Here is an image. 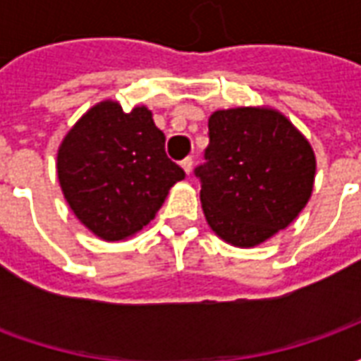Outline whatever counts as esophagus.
Returning <instances> with one entry per match:
<instances>
[{
  "label": "esophagus",
  "instance_id": "1",
  "mask_svg": "<svg viewBox=\"0 0 361 361\" xmlns=\"http://www.w3.org/2000/svg\"><path fill=\"white\" fill-rule=\"evenodd\" d=\"M181 168H183V172L188 173H191V168H193V158H183V160H181Z\"/></svg>",
  "mask_w": 361,
  "mask_h": 361
}]
</instances>
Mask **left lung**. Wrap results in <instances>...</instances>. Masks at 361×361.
Wrapping results in <instances>:
<instances>
[{"label": "left lung", "mask_w": 361, "mask_h": 361, "mask_svg": "<svg viewBox=\"0 0 361 361\" xmlns=\"http://www.w3.org/2000/svg\"><path fill=\"white\" fill-rule=\"evenodd\" d=\"M201 180L204 219L220 240L255 247L290 226L315 181V152L274 108L240 106L212 111Z\"/></svg>", "instance_id": "8db88e82"}]
</instances>
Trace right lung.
<instances>
[{
    "instance_id": "obj_1",
    "label": "right lung",
    "mask_w": 361,
    "mask_h": 361,
    "mask_svg": "<svg viewBox=\"0 0 361 361\" xmlns=\"http://www.w3.org/2000/svg\"><path fill=\"white\" fill-rule=\"evenodd\" d=\"M164 133L147 106H92L58 149V180L69 209L104 242L135 235L154 219L173 183L185 178L166 157Z\"/></svg>"
}]
</instances>
